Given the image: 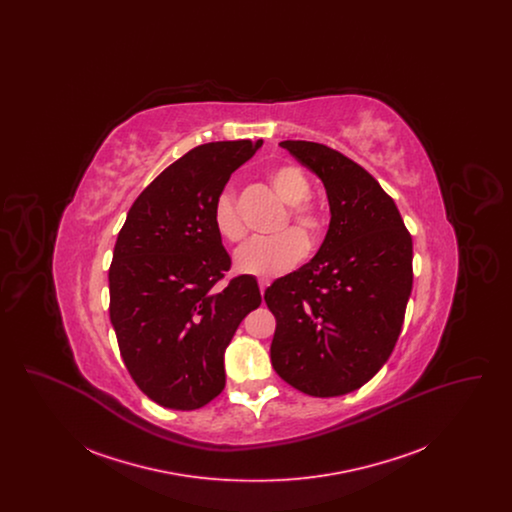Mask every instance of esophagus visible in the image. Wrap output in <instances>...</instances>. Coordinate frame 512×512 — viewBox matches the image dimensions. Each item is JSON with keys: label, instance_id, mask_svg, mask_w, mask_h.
Masks as SVG:
<instances>
[{"label": "esophagus", "instance_id": "esophagus-1", "mask_svg": "<svg viewBox=\"0 0 512 512\" xmlns=\"http://www.w3.org/2000/svg\"><path fill=\"white\" fill-rule=\"evenodd\" d=\"M268 284H270V280H268V278H259V290H261V293L267 290Z\"/></svg>", "mask_w": 512, "mask_h": 512}]
</instances>
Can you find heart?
Here are the masks:
<instances>
[{
  "instance_id": "b5f03b06",
  "label": "heart",
  "mask_w": 512,
  "mask_h": 512,
  "mask_svg": "<svg viewBox=\"0 0 512 512\" xmlns=\"http://www.w3.org/2000/svg\"><path fill=\"white\" fill-rule=\"evenodd\" d=\"M268 182L290 209L288 219L282 222V228L292 220L293 226L299 229L284 230L272 238H253L245 242L234 253V265L244 272L261 278H270L286 272L295 263H299L307 251L306 236L309 242H315L324 230L326 215L311 194V182L307 174L293 163H282L268 171ZM213 222L220 236L226 242H240L244 238V220L240 217L236 194L228 186L220 192L213 205Z\"/></svg>"
}]
</instances>
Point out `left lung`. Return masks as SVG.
Wrapping results in <instances>:
<instances>
[{
    "mask_svg": "<svg viewBox=\"0 0 512 512\" xmlns=\"http://www.w3.org/2000/svg\"><path fill=\"white\" fill-rule=\"evenodd\" d=\"M280 146L322 180L332 217L317 255L265 292L270 361L295 390L345 395L390 359L413 290V238L361 165L315 142Z\"/></svg>",
    "mask_w": 512,
    "mask_h": 512,
    "instance_id": "1",
    "label": "left lung"
}]
</instances>
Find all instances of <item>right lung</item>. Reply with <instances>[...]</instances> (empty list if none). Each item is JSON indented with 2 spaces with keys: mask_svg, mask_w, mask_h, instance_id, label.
I'll return each instance as SVG.
<instances>
[{
  "mask_svg": "<svg viewBox=\"0 0 512 512\" xmlns=\"http://www.w3.org/2000/svg\"><path fill=\"white\" fill-rule=\"evenodd\" d=\"M263 140L188 151L132 203L109 268V317L136 386L161 407L194 411L224 390V351L261 305L255 276L230 268L213 205Z\"/></svg>",
  "mask_w": 512,
  "mask_h": 512,
  "instance_id": "right-lung-1",
  "label": "right lung"
}]
</instances>
